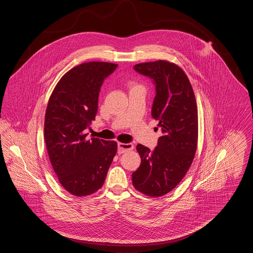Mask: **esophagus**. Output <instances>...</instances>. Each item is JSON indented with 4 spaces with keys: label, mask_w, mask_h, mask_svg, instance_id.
<instances>
[{
    "label": "esophagus",
    "mask_w": 253,
    "mask_h": 253,
    "mask_svg": "<svg viewBox=\"0 0 253 253\" xmlns=\"http://www.w3.org/2000/svg\"><path fill=\"white\" fill-rule=\"evenodd\" d=\"M118 153L121 155V154H123V153H126V152H128V151H131L133 149V144L132 143H119L118 144Z\"/></svg>",
    "instance_id": "34e87169"
}]
</instances>
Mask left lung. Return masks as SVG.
I'll return each mask as SVG.
<instances>
[{"label": "left lung", "mask_w": 253, "mask_h": 253, "mask_svg": "<svg viewBox=\"0 0 253 253\" xmlns=\"http://www.w3.org/2000/svg\"><path fill=\"white\" fill-rule=\"evenodd\" d=\"M133 69L156 85L152 117L158 121L162 135L154 151L136 146L141 164L132 172V185L158 197L173 190L193 163L198 137L196 100L188 77L174 63L159 60L135 64Z\"/></svg>", "instance_id": "8db88e82"}]
</instances>
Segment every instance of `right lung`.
<instances>
[{"label":"right lung","mask_w":253,"mask_h":253,"mask_svg":"<svg viewBox=\"0 0 253 253\" xmlns=\"http://www.w3.org/2000/svg\"><path fill=\"white\" fill-rule=\"evenodd\" d=\"M118 64L90 61L66 73L49 98L44 140L49 159L61 186L76 196L99 190L117 154L116 141L87 139L96 118L100 87Z\"/></svg>","instance_id":"1"}]
</instances>
